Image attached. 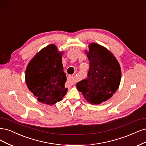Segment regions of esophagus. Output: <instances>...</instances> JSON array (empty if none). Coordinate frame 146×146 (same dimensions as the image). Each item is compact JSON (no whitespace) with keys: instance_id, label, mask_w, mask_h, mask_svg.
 <instances>
[{"instance_id":"esophagus-1","label":"esophagus","mask_w":146,"mask_h":146,"mask_svg":"<svg viewBox=\"0 0 146 146\" xmlns=\"http://www.w3.org/2000/svg\"><path fill=\"white\" fill-rule=\"evenodd\" d=\"M75 83V80L73 76H69L68 79V84L69 86H72Z\"/></svg>"}]
</instances>
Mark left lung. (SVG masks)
<instances>
[{
	"mask_svg": "<svg viewBox=\"0 0 146 146\" xmlns=\"http://www.w3.org/2000/svg\"><path fill=\"white\" fill-rule=\"evenodd\" d=\"M89 61L88 78L77 83V88L92 104H100L111 98L118 89L121 68L114 55L96 43L89 44L85 51Z\"/></svg>",
	"mask_w": 146,
	"mask_h": 146,
	"instance_id": "8db88e82",
	"label": "left lung"
}]
</instances>
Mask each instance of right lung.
I'll return each mask as SVG.
<instances>
[{
	"mask_svg": "<svg viewBox=\"0 0 146 146\" xmlns=\"http://www.w3.org/2000/svg\"><path fill=\"white\" fill-rule=\"evenodd\" d=\"M54 44L37 52L29 62L25 71L27 87L38 102L52 105L66 94V74L63 71L62 54Z\"/></svg>",
	"mask_w": 146,
	"mask_h": 146,
	"instance_id": "obj_1",
	"label": "right lung"
}]
</instances>
